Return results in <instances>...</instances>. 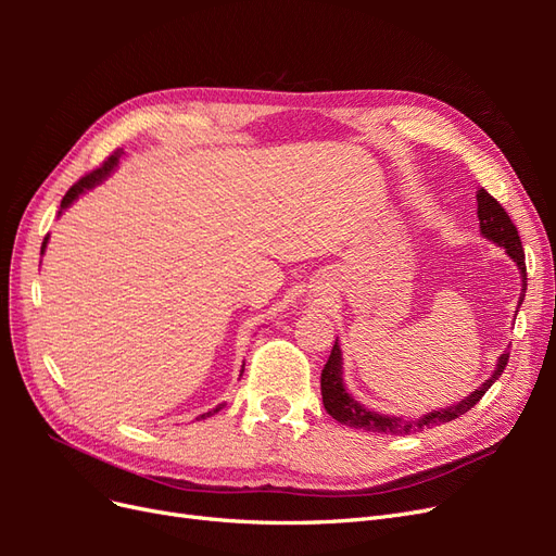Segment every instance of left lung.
Segmentation results:
<instances>
[{"instance_id":"obj_1","label":"left lung","mask_w":556,"mask_h":556,"mask_svg":"<svg viewBox=\"0 0 556 556\" xmlns=\"http://www.w3.org/2000/svg\"><path fill=\"white\" fill-rule=\"evenodd\" d=\"M478 220H480V233L484 239L494 241L496 245L506 248L508 257L519 266L521 274V290L527 292V264H525V248H521L517 227L513 225L510 215L506 213L498 201L486 192V190H478ZM525 292L519 294V304L525 301ZM508 357L510 352L503 350V355L496 362V368L490 380H484L476 392H470L466 399H462L459 403H452L447 408L441 410H431L422 417H394V415H380L376 410L364 408L359 401L352 399L343 384V357H341V345L339 339H336L331 355L323 368V380H319V387H323V403L325 410L336 419V422L348 425L352 429H364V431H378V433H387V435H406V433H417L425 429H433L443 422H452L459 415L468 413L476 403L484 396V392L498 380V376L503 374V368L508 366Z\"/></svg>"}]
</instances>
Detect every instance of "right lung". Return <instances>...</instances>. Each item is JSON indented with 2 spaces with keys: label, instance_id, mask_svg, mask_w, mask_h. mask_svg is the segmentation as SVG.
Instances as JSON below:
<instances>
[{
  "label": "right lung",
  "instance_id": "add662e5",
  "mask_svg": "<svg viewBox=\"0 0 556 556\" xmlns=\"http://www.w3.org/2000/svg\"><path fill=\"white\" fill-rule=\"evenodd\" d=\"M123 157V150H115V153L102 164V166H99V169H94V172H90V174H86V176H83L78 182H74L72 185V188H70V192H66L64 197H62V204H60V213L64 211V208H70L72 204H74V201L83 194V192H88V190H92L94 188V185H99V182H102L113 169H115V164H117V160H121ZM46 243H48V237L43 239V245H41V255H43V250H46ZM241 376H243V368H241ZM225 406V403H220V406H215L213 410H208L206 415H201V417H208V415H213V413H217V410H220Z\"/></svg>",
  "mask_w": 556,
  "mask_h": 556
}]
</instances>
